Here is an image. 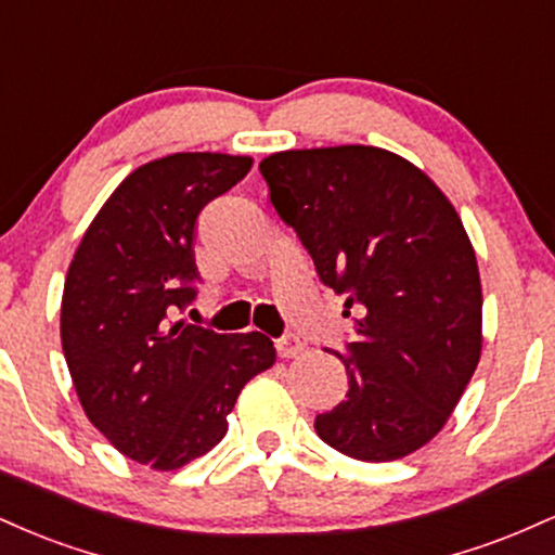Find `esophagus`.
<instances>
[{
	"label": "esophagus",
	"instance_id": "34e87169",
	"mask_svg": "<svg viewBox=\"0 0 555 555\" xmlns=\"http://www.w3.org/2000/svg\"><path fill=\"white\" fill-rule=\"evenodd\" d=\"M305 349V344L297 339L295 334H286V336H282V339H276V352H279V358H297L299 352H302Z\"/></svg>",
	"mask_w": 555,
	"mask_h": 555
}]
</instances>
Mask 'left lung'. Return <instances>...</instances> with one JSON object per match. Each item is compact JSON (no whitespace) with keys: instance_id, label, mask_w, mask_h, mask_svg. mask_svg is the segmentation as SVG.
<instances>
[{"instance_id":"1","label":"left lung","mask_w":555,"mask_h":555,"mask_svg":"<svg viewBox=\"0 0 555 555\" xmlns=\"http://www.w3.org/2000/svg\"><path fill=\"white\" fill-rule=\"evenodd\" d=\"M258 169L321 282L358 313L336 354L347 399L315 417V433L352 460L412 454L480 362V271L460 214L423 169L373 145L282 151Z\"/></svg>"}]
</instances>
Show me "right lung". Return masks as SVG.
Returning <instances> with one entry per match:
<instances>
[{
    "label": "right lung",
    "mask_w": 555,
    "mask_h": 555,
    "mask_svg": "<svg viewBox=\"0 0 555 555\" xmlns=\"http://www.w3.org/2000/svg\"><path fill=\"white\" fill-rule=\"evenodd\" d=\"M250 156L171 154L143 164L82 234L62 295V349L91 423L119 454L180 469L227 433L242 386L269 371V336L169 318L195 299V224Z\"/></svg>",
    "instance_id": "obj_1"
}]
</instances>
